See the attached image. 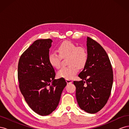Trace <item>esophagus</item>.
Listing matches in <instances>:
<instances>
[{
  "mask_svg": "<svg viewBox=\"0 0 129 129\" xmlns=\"http://www.w3.org/2000/svg\"><path fill=\"white\" fill-rule=\"evenodd\" d=\"M66 82L67 83V84H71L72 83V81L71 80H69V79H66Z\"/></svg>",
  "mask_w": 129,
  "mask_h": 129,
  "instance_id": "1",
  "label": "esophagus"
}]
</instances>
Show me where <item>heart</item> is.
I'll return each instance as SVG.
<instances>
[{"instance_id":"b5f03b06","label":"heart","mask_w":129,"mask_h":129,"mask_svg":"<svg viewBox=\"0 0 129 129\" xmlns=\"http://www.w3.org/2000/svg\"><path fill=\"white\" fill-rule=\"evenodd\" d=\"M56 53L49 54L48 61L54 68H59L61 58L68 56L67 67L61 68L57 73L58 76L66 79H72L77 73L79 68H83L87 61L88 55L85 49L82 46H77L73 42L66 41L62 42L57 47Z\"/></svg>"}]
</instances>
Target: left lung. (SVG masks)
Here are the masks:
<instances>
[{
  "instance_id": "8db88e82",
  "label": "left lung",
  "mask_w": 129,
  "mask_h": 129,
  "mask_svg": "<svg viewBox=\"0 0 129 129\" xmlns=\"http://www.w3.org/2000/svg\"><path fill=\"white\" fill-rule=\"evenodd\" d=\"M87 63L78 75L82 80L74 81V84L80 108L95 114L104 107L110 97L113 71L107 53L98 42L87 37Z\"/></svg>"
}]
</instances>
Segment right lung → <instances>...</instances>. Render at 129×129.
Returning <instances> with one entry per match:
<instances>
[{
    "label": "right lung",
    "instance_id": "add662e5",
    "mask_svg": "<svg viewBox=\"0 0 129 129\" xmlns=\"http://www.w3.org/2000/svg\"><path fill=\"white\" fill-rule=\"evenodd\" d=\"M53 41H35L19 60V88L29 107L38 114L47 116L58 106L67 85L64 78L55 79V73L49 63V48Z\"/></svg>",
    "mask_w": 129,
    "mask_h": 129
}]
</instances>
